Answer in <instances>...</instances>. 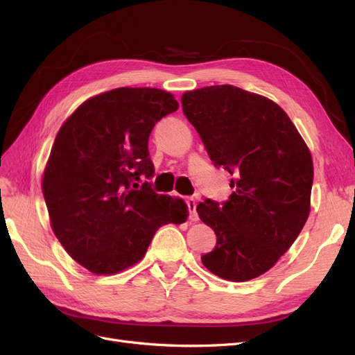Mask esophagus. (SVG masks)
Listing matches in <instances>:
<instances>
[{
    "label": "esophagus",
    "instance_id": "esophagus-1",
    "mask_svg": "<svg viewBox=\"0 0 355 355\" xmlns=\"http://www.w3.org/2000/svg\"><path fill=\"white\" fill-rule=\"evenodd\" d=\"M185 202L188 206V210H189V219L191 220H198V214H197V200L192 198V197H188L185 198Z\"/></svg>",
    "mask_w": 355,
    "mask_h": 355
}]
</instances>
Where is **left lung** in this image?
<instances>
[{
  "label": "left lung",
  "instance_id": "1",
  "mask_svg": "<svg viewBox=\"0 0 355 355\" xmlns=\"http://www.w3.org/2000/svg\"><path fill=\"white\" fill-rule=\"evenodd\" d=\"M182 110L213 164L234 176L227 201L197 206L216 234L201 262L223 280H252L274 266L308 219L309 149L280 106L230 84L184 93Z\"/></svg>",
  "mask_w": 355,
  "mask_h": 355
}]
</instances>
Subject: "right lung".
Instances as JSON below:
<instances>
[{
  "instance_id": "obj_1",
  "label": "right lung",
  "mask_w": 355,
  "mask_h": 355,
  "mask_svg": "<svg viewBox=\"0 0 355 355\" xmlns=\"http://www.w3.org/2000/svg\"><path fill=\"white\" fill-rule=\"evenodd\" d=\"M173 94L120 87L94 96L63 123L42 176L53 232L93 274H115L145 256L157 230L184 223L187 204L154 192L148 141L175 112Z\"/></svg>"
}]
</instances>
